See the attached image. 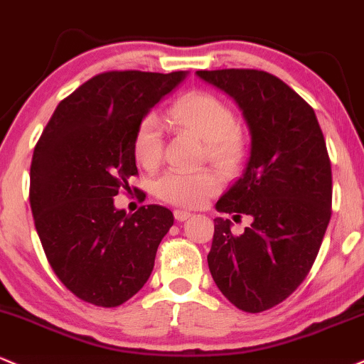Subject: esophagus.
<instances>
[{
    "label": "esophagus",
    "mask_w": 364,
    "mask_h": 364,
    "mask_svg": "<svg viewBox=\"0 0 364 364\" xmlns=\"http://www.w3.org/2000/svg\"><path fill=\"white\" fill-rule=\"evenodd\" d=\"M173 216H175V220H177V221H186V220H189V218H191V213L182 211V209H175Z\"/></svg>",
    "instance_id": "1"
}]
</instances>
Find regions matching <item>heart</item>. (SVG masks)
Listing matches in <instances>:
<instances>
[{
	"mask_svg": "<svg viewBox=\"0 0 364 364\" xmlns=\"http://www.w3.org/2000/svg\"><path fill=\"white\" fill-rule=\"evenodd\" d=\"M168 119L175 126L206 141L209 160L218 165L232 168L245 155V136L235 124L230 105L215 93H187L170 107ZM132 151L136 161L144 168L153 170L160 165L164 156V126L156 114H148L141 119L132 141ZM220 186V175L211 168L192 173L170 170L158 178L155 192L165 203L194 209L215 196Z\"/></svg>",
	"mask_w": 364,
	"mask_h": 364,
	"instance_id": "heart-1",
	"label": "heart"
}]
</instances>
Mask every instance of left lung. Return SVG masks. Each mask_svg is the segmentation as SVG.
Listing matches in <instances>:
<instances>
[{"instance_id": "obj_1", "label": "left lung", "mask_w": 364, "mask_h": 364, "mask_svg": "<svg viewBox=\"0 0 364 364\" xmlns=\"http://www.w3.org/2000/svg\"><path fill=\"white\" fill-rule=\"evenodd\" d=\"M196 75L233 98L250 131L245 170L216 209L252 225L237 237L232 221L216 218L208 266L237 309L259 314L284 301L317 259L332 215L326 139L314 109L271 73Z\"/></svg>"}]
</instances>
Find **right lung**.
I'll list each match as a JSON object with an SVG mask.
<instances>
[{
  "mask_svg": "<svg viewBox=\"0 0 364 364\" xmlns=\"http://www.w3.org/2000/svg\"><path fill=\"white\" fill-rule=\"evenodd\" d=\"M168 75L107 71L59 102L30 165V208L55 276L80 300L122 305L143 288L161 238L173 225L170 209L114 206L138 175L136 129L151 107L182 83Z\"/></svg>",
  "mask_w": 364,
  "mask_h": 364,
  "instance_id": "right-lung-1",
  "label": "right lung"
}]
</instances>
